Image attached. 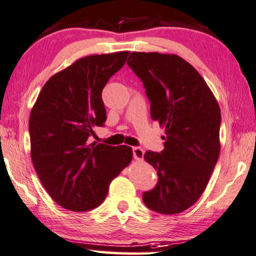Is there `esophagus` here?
Here are the masks:
<instances>
[{"label": "esophagus", "mask_w": 256, "mask_h": 256, "mask_svg": "<svg viewBox=\"0 0 256 256\" xmlns=\"http://www.w3.org/2000/svg\"><path fill=\"white\" fill-rule=\"evenodd\" d=\"M132 154H134V158L136 159V160L140 162V160H142L144 157V150L140 146H135V148H132Z\"/></svg>", "instance_id": "34e87169"}]
</instances>
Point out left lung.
<instances>
[{
  "mask_svg": "<svg viewBox=\"0 0 256 256\" xmlns=\"http://www.w3.org/2000/svg\"><path fill=\"white\" fill-rule=\"evenodd\" d=\"M127 64L146 86L151 119L166 134L160 154H144L158 184L143 201L156 212L180 214L201 198L220 157V105L198 70L179 55L132 52Z\"/></svg>",
  "mask_w": 256,
  "mask_h": 256,
  "instance_id": "1",
  "label": "left lung"
}]
</instances>
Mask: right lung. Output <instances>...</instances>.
<instances>
[{
  "mask_svg": "<svg viewBox=\"0 0 256 256\" xmlns=\"http://www.w3.org/2000/svg\"><path fill=\"white\" fill-rule=\"evenodd\" d=\"M128 55L122 50L78 58L47 80L32 107L33 166L50 198L64 209L97 208L112 180L130 164V146L88 142L94 126L106 120L102 88Z\"/></svg>",
  "mask_w": 256,
  "mask_h": 256,
  "instance_id": "add662e5",
  "label": "right lung"
}]
</instances>
